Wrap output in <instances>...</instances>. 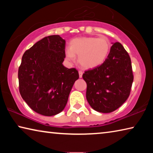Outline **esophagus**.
<instances>
[{
  "mask_svg": "<svg viewBox=\"0 0 153 153\" xmlns=\"http://www.w3.org/2000/svg\"><path fill=\"white\" fill-rule=\"evenodd\" d=\"M78 72H79V77H80V78H81V77H82V75H83V72H82V71H79Z\"/></svg>",
  "mask_w": 153,
  "mask_h": 153,
  "instance_id": "34e87169",
  "label": "esophagus"
}]
</instances>
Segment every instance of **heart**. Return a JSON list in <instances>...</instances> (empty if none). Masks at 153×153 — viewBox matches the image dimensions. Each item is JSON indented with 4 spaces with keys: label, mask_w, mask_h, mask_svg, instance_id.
I'll list each match as a JSON object with an SVG mask.
<instances>
[{
    "label": "heart",
    "mask_w": 153,
    "mask_h": 153,
    "mask_svg": "<svg viewBox=\"0 0 153 153\" xmlns=\"http://www.w3.org/2000/svg\"><path fill=\"white\" fill-rule=\"evenodd\" d=\"M111 43L107 38L82 37L72 40L65 53L67 61L74 62L76 55L83 68L92 69L104 63L109 53Z\"/></svg>",
    "instance_id": "heart-1"
}]
</instances>
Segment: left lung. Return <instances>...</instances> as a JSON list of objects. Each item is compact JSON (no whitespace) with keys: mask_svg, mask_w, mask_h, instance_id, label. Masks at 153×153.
<instances>
[{"mask_svg":"<svg viewBox=\"0 0 153 153\" xmlns=\"http://www.w3.org/2000/svg\"><path fill=\"white\" fill-rule=\"evenodd\" d=\"M86 99L98 112L111 113L128 99L134 80L131 59L120 42L112 45L104 63L86 71Z\"/></svg>","mask_w":153,"mask_h":153,"instance_id":"obj_1","label":"left lung"}]
</instances>
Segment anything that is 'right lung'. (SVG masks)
<instances>
[{
    "instance_id": "add662e5",
    "label": "right lung",
    "mask_w": 153,
    "mask_h": 153,
    "mask_svg": "<svg viewBox=\"0 0 153 153\" xmlns=\"http://www.w3.org/2000/svg\"><path fill=\"white\" fill-rule=\"evenodd\" d=\"M65 40L49 36L25 52L18 70L20 94L35 112L45 116L61 113L65 107L76 69L63 66Z\"/></svg>"
}]
</instances>
